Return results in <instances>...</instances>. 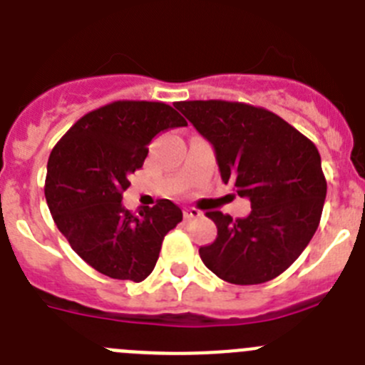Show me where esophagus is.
Masks as SVG:
<instances>
[{"label": "esophagus", "mask_w": 365, "mask_h": 365, "mask_svg": "<svg viewBox=\"0 0 365 365\" xmlns=\"http://www.w3.org/2000/svg\"><path fill=\"white\" fill-rule=\"evenodd\" d=\"M202 216V210L194 209V207H187L185 210H183V217L185 220H192V217H200Z\"/></svg>", "instance_id": "obj_1"}]
</instances>
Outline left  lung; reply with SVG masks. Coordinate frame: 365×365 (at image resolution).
<instances>
[{
	"mask_svg": "<svg viewBox=\"0 0 365 365\" xmlns=\"http://www.w3.org/2000/svg\"><path fill=\"white\" fill-rule=\"evenodd\" d=\"M175 106L212 144L221 180L252 205L237 220L207 212L217 237L200 248V257L232 284L272 281L308 247L321 221L326 178L315 144L272 111L243 102Z\"/></svg>",
	"mask_w": 365,
	"mask_h": 365,
	"instance_id": "left-lung-1",
	"label": "left lung"
}]
</instances>
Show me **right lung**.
Segmentation results:
<instances>
[{"label":"right lung","mask_w":365,"mask_h":365,"mask_svg":"<svg viewBox=\"0 0 365 365\" xmlns=\"http://www.w3.org/2000/svg\"><path fill=\"white\" fill-rule=\"evenodd\" d=\"M187 125L163 102L117 101L75 122L52 149L44 196L57 229L90 267L140 282L158 261L165 234L183 214L158 200L140 216L122 205L129 175L140 169L158 133Z\"/></svg>","instance_id":"obj_1"}]
</instances>
